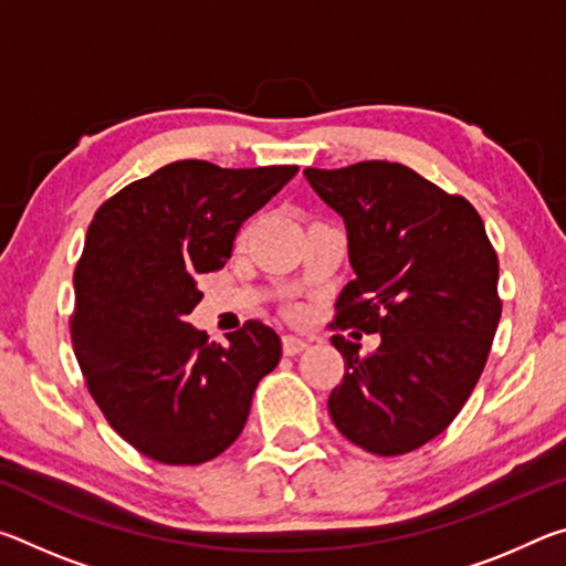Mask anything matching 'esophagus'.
Masks as SVG:
<instances>
[{"instance_id": "1", "label": "esophagus", "mask_w": 566, "mask_h": 566, "mask_svg": "<svg viewBox=\"0 0 566 566\" xmlns=\"http://www.w3.org/2000/svg\"><path fill=\"white\" fill-rule=\"evenodd\" d=\"M282 347H284L286 357H294V354H300L310 347V342H306L304 337H296V334H286V337L282 339Z\"/></svg>"}]
</instances>
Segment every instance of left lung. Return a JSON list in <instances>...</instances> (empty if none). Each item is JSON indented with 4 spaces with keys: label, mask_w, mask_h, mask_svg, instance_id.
Listing matches in <instances>:
<instances>
[{
    "label": "left lung",
    "mask_w": 566,
    "mask_h": 566,
    "mask_svg": "<svg viewBox=\"0 0 566 566\" xmlns=\"http://www.w3.org/2000/svg\"><path fill=\"white\" fill-rule=\"evenodd\" d=\"M310 187L344 219L354 280L337 300L334 334L344 379L329 395L339 432L379 457L407 454L442 434L490 357L502 302L500 262L482 217L397 161L304 169Z\"/></svg>",
    "instance_id": "1"
}]
</instances>
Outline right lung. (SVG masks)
Listing matches in <instances>:
<instances>
[{"label": "right lung", "instance_id": "right-lung-1", "mask_svg": "<svg viewBox=\"0 0 566 566\" xmlns=\"http://www.w3.org/2000/svg\"><path fill=\"white\" fill-rule=\"evenodd\" d=\"M300 167L222 169L181 159L107 199L74 272L72 344L114 432L161 464H202L242 434L254 389L280 364V334L249 319L209 342L187 317L199 276Z\"/></svg>", "mask_w": 566, "mask_h": 566}]
</instances>
